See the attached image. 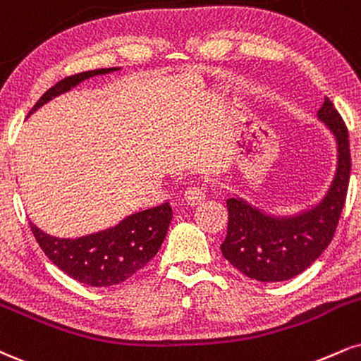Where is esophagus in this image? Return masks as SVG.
I'll return each mask as SVG.
<instances>
[{
    "instance_id": "esophagus-1",
    "label": "esophagus",
    "mask_w": 361,
    "mask_h": 361,
    "mask_svg": "<svg viewBox=\"0 0 361 361\" xmlns=\"http://www.w3.org/2000/svg\"><path fill=\"white\" fill-rule=\"evenodd\" d=\"M207 198V193H205V186H200V185H195V186H190L188 190L185 192V200L188 205H200V203L205 202Z\"/></svg>"
}]
</instances>
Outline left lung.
<instances>
[{"label":"left lung","instance_id":"left-lung-1","mask_svg":"<svg viewBox=\"0 0 361 361\" xmlns=\"http://www.w3.org/2000/svg\"><path fill=\"white\" fill-rule=\"evenodd\" d=\"M318 119L336 139L338 163L318 205L293 216L269 215L242 198H228V230L220 245L224 257L242 274L260 282H281L301 274L333 240L350 183L348 129L324 97Z\"/></svg>","mask_w":361,"mask_h":361}]
</instances>
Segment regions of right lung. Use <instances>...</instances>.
I'll return each instance as SVG.
<instances>
[{
    "label": "right lung",
    "instance_id": "right-lung-1",
    "mask_svg": "<svg viewBox=\"0 0 361 361\" xmlns=\"http://www.w3.org/2000/svg\"><path fill=\"white\" fill-rule=\"evenodd\" d=\"M119 71V67L97 68L65 77L38 99L30 114L56 95L94 75ZM173 212L169 203L147 208L126 216L116 227L79 238H59L45 233L30 222L38 245L60 271L92 288H109L129 279L158 254L166 237Z\"/></svg>",
    "mask_w": 361,
    "mask_h": 361
}]
</instances>
